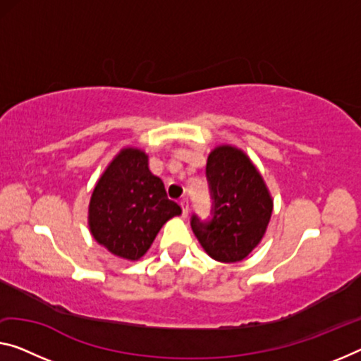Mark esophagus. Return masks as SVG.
<instances>
[{
    "label": "esophagus",
    "instance_id": "34e87169",
    "mask_svg": "<svg viewBox=\"0 0 361 361\" xmlns=\"http://www.w3.org/2000/svg\"><path fill=\"white\" fill-rule=\"evenodd\" d=\"M179 203H180V207H182V216H184V218H185V216L188 214V200L187 198H182Z\"/></svg>",
    "mask_w": 361,
    "mask_h": 361
}]
</instances>
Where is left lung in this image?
<instances>
[{"mask_svg":"<svg viewBox=\"0 0 361 361\" xmlns=\"http://www.w3.org/2000/svg\"><path fill=\"white\" fill-rule=\"evenodd\" d=\"M207 180L213 200L212 216L203 221L193 214V234L212 258L240 262L263 238L273 200L257 168L234 147L223 145L209 153Z\"/></svg>","mask_w":361,"mask_h":361,"instance_id":"8db88e82","label":"left lung"}]
</instances>
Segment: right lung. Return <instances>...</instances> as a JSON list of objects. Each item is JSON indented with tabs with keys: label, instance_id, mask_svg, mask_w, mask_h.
<instances>
[{
	"label": "right lung",
	"instance_id": "add662e5",
	"mask_svg": "<svg viewBox=\"0 0 361 361\" xmlns=\"http://www.w3.org/2000/svg\"><path fill=\"white\" fill-rule=\"evenodd\" d=\"M179 204L166 195L163 180L148 169V157L124 148L104 171L92 193V235L113 255L138 259L166 221L179 216Z\"/></svg>",
	"mask_w": 361,
	"mask_h": 361
}]
</instances>
